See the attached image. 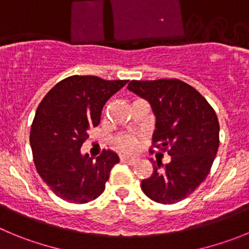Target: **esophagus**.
Instances as JSON below:
<instances>
[{
    "instance_id": "esophagus-1",
    "label": "esophagus",
    "mask_w": 249,
    "mask_h": 249,
    "mask_svg": "<svg viewBox=\"0 0 249 249\" xmlns=\"http://www.w3.org/2000/svg\"><path fill=\"white\" fill-rule=\"evenodd\" d=\"M120 161L124 162V163H126V164H130V166H132V164L136 163L135 159H131V157H127V156H120Z\"/></svg>"
}]
</instances>
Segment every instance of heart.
<instances>
[{"label": "heart", "mask_w": 249, "mask_h": 249, "mask_svg": "<svg viewBox=\"0 0 249 249\" xmlns=\"http://www.w3.org/2000/svg\"><path fill=\"white\" fill-rule=\"evenodd\" d=\"M140 145V138L131 134H119L113 139V146L124 153H135Z\"/></svg>", "instance_id": "b5f03b06"}]
</instances>
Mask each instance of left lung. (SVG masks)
<instances>
[{"label": "left lung", "instance_id": "8db88e82", "mask_svg": "<svg viewBox=\"0 0 249 249\" xmlns=\"http://www.w3.org/2000/svg\"><path fill=\"white\" fill-rule=\"evenodd\" d=\"M127 88L150 102L156 115L152 148L171 162H152L153 173L141 182L142 192L160 204L189 196L208 177L219 148L217 115L198 90L177 78L130 81Z\"/></svg>", "mask_w": 249, "mask_h": 249}]
</instances>
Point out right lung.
Returning <instances> with one entry per match:
<instances>
[{
  "mask_svg": "<svg viewBox=\"0 0 249 249\" xmlns=\"http://www.w3.org/2000/svg\"><path fill=\"white\" fill-rule=\"evenodd\" d=\"M126 82L73 75L56 83L39 104L30 127L33 161L41 179L62 200L86 204L104 192L119 157L103 150L93 161L80 148L89 138L88 130L99 125L106 102Z\"/></svg>",
  "mask_w": 249,
  "mask_h": 249,
  "instance_id": "obj_1",
  "label": "right lung"
}]
</instances>
